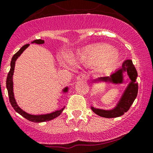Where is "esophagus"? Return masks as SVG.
I'll use <instances>...</instances> for the list:
<instances>
[{"label": "esophagus", "mask_w": 153, "mask_h": 153, "mask_svg": "<svg viewBox=\"0 0 153 153\" xmlns=\"http://www.w3.org/2000/svg\"><path fill=\"white\" fill-rule=\"evenodd\" d=\"M85 79H86V76H85L84 74H82L79 75V76L76 77L77 81H84V80Z\"/></svg>", "instance_id": "1"}]
</instances>
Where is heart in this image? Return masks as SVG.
Wrapping results in <instances>:
<instances>
[{
    "instance_id": "obj_1",
    "label": "heart",
    "mask_w": 153,
    "mask_h": 153,
    "mask_svg": "<svg viewBox=\"0 0 153 153\" xmlns=\"http://www.w3.org/2000/svg\"><path fill=\"white\" fill-rule=\"evenodd\" d=\"M62 58L66 63L70 60V56L66 53L63 54ZM119 59V53L112 47L107 44H98L85 47L74 60L80 65H98L99 69L106 70L113 68Z\"/></svg>"
}]
</instances>
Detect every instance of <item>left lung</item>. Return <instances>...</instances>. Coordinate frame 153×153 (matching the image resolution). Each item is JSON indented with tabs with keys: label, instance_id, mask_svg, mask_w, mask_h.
Masks as SVG:
<instances>
[{
	"label": "left lung",
	"instance_id": "8db88e82",
	"mask_svg": "<svg viewBox=\"0 0 153 153\" xmlns=\"http://www.w3.org/2000/svg\"><path fill=\"white\" fill-rule=\"evenodd\" d=\"M127 73L130 79L129 83L123 93L119 101L114 108L110 109H100L91 106V109L97 115L106 118H114L122 116L128 109L136 99L138 93V83L136 82L137 71L133 64L132 60H126L123 62L122 67L111 73L109 76H103L92 80L93 83L104 82L109 85H118L125 83L124 73Z\"/></svg>",
	"mask_w": 153,
	"mask_h": 153
}]
</instances>
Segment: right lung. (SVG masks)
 I'll return each instance as SVG.
<instances>
[{"label":"right lung","mask_w":153,"mask_h":153,"mask_svg":"<svg viewBox=\"0 0 153 153\" xmlns=\"http://www.w3.org/2000/svg\"><path fill=\"white\" fill-rule=\"evenodd\" d=\"M31 44H44V40H42V39H36V40H34L33 42H31ZM30 46V44H25L23 47H21V49L19 50L16 54H14V56L11 58V68L9 71V74H8L7 79H6V88L8 90V94H9V101L12 106V107L14 108V109L20 115H22L23 117L25 119L28 120L29 121L33 123H42V122H46V121H50L52 120L55 119L57 117H58L60 114L62 113V111H63L64 106L62 109L55 110V111H52L50 113H47V114H31L29 113L26 112L25 111L22 110L18 106L17 101H16L15 98H14V82H13V75H14V67H15V62L17 60V58L22 55V52H24L27 47ZM69 90V88L68 87H65L62 90V93H67Z\"/></svg>","instance_id":"add662e5"}]
</instances>
